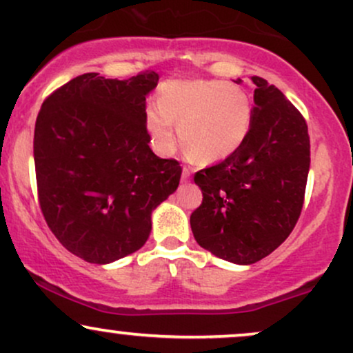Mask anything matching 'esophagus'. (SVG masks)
I'll return each mask as SVG.
<instances>
[{
	"label": "esophagus",
	"instance_id": "esophagus-1",
	"mask_svg": "<svg viewBox=\"0 0 353 353\" xmlns=\"http://www.w3.org/2000/svg\"><path fill=\"white\" fill-rule=\"evenodd\" d=\"M190 179V171L188 168H184L182 169V177H181V181L182 182H188Z\"/></svg>",
	"mask_w": 353,
	"mask_h": 353
}]
</instances>
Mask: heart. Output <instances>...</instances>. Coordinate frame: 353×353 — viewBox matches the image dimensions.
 Masks as SVG:
<instances>
[{"mask_svg":"<svg viewBox=\"0 0 353 353\" xmlns=\"http://www.w3.org/2000/svg\"><path fill=\"white\" fill-rule=\"evenodd\" d=\"M184 148L201 163L228 159L241 149L252 125L249 96L225 81H171L159 91V104L145 108L144 123L157 152Z\"/></svg>","mask_w":353,"mask_h":353,"instance_id":"heart-1","label":"heart"}]
</instances>
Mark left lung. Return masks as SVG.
<instances>
[{
	"instance_id": "obj_1",
	"label": "left lung",
	"mask_w": 353,
	"mask_h": 353,
	"mask_svg": "<svg viewBox=\"0 0 353 353\" xmlns=\"http://www.w3.org/2000/svg\"><path fill=\"white\" fill-rule=\"evenodd\" d=\"M252 83L249 136L228 159L196 172L202 204L190 214L197 244L239 265L255 264L289 237L310 168L303 116L274 84L259 76Z\"/></svg>"
}]
</instances>
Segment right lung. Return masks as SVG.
Wrapping results in <instances>:
<instances>
[{
    "label": "right lung",
    "instance_id": "add662e5",
    "mask_svg": "<svg viewBox=\"0 0 353 353\" xmlns=\"http://www.w3.org/2000/svg\"><path fill=\"white\" fill-rule=\"evenodd\" d=\"M159 74L86 72L46 98L34 125L39 208L56 239L83 261L111 264L151 234L152 210L177 189L181 165L151 151L145 96Z\"/></svg>",
    "mask_w": 353,
    "mask_h": 353
}]
</instances>
